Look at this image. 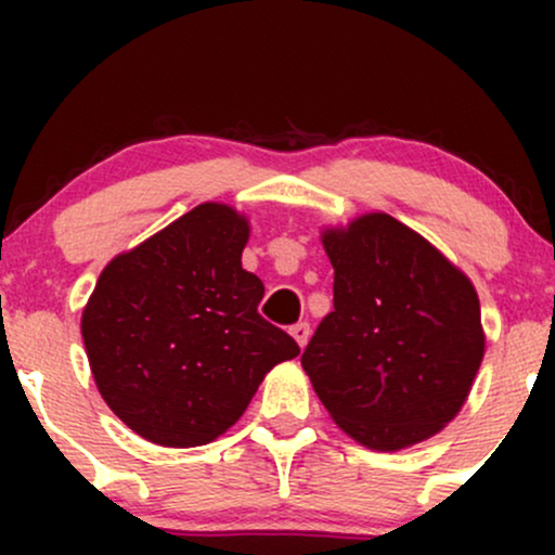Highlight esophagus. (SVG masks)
<instances>
[{"label":"esophagus","mask_w":555,"mask_h":555,"mask_svg":"<svg viewBox=\"0 0 555 555\" xmlns=\"http://www.w3.org/2000/svg\"><path fill=\"white\" fill-rule=\"evenodd\" d=\"M292 336H295L299 347H305V344H308V339H310V323L308 321L295 323V326H292Z\"/></svg>","instance_id":"esophagus-1"}]
</instances>
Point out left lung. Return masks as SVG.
Returning a JSON list of instances; mask_svg holds the SVG:
<instances>
[{
    "instance_id": "8db88e82",
    "label": "left lung",
    "mask_w": 555,
    "mask_h": 555,
    "mask_svg": "<svg viewBox=\"0 0 555 555\" xmlns=\"http://www.w3.org/2000/svg\"><path fill=\"white\" fill-rule=\"evenodd\" d=\"M334 310L302 367L344 433L380 451L436 436L462 410L482 362L475 286L388 214L323 234Z\"/></svg>"
}]
</instances>
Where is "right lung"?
I'll return each mask as SVG.
<instances>
[{"label": "right lung", "instance_id": "add662e5", "mask_svg": "<svg viewBox=\"0 0 555 555\" xmlns=\"http://www.w3.org/2000/svg\"><path fill=\"white\" fill-rule=\"evenodd\" d=\"M250 229L203 203L114 258L82 313L101 397L162 446H203L240 420L263 375L299 354L258 313L263 282L242 269Z\"/></svg>", "mask_w": 555, "mask_h": 555}]
</instances>
